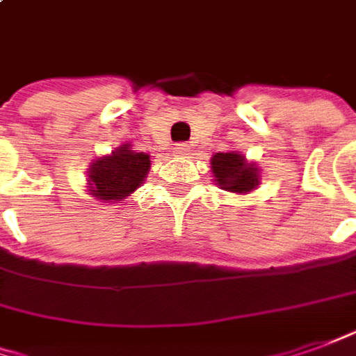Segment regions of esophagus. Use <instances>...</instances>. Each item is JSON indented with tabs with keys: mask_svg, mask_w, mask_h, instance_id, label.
<instances>
[{
	"mask_svg": "<svg viewBox=\"0 0 356 356\" xmlns=\"http://www.w3.org/2000/svg\"><path fill=\"white\" fill-rule=\"evenodd\" d=\"M173 149H175V154H179V156H188V152H191V146L181 142V144H175V147H173Z\"/></svg>",
	"mask_w": 356,
	"mask_h": 356,
	"instance_id": "34e87169",
	"label": "esophagus"
}]
</instances>
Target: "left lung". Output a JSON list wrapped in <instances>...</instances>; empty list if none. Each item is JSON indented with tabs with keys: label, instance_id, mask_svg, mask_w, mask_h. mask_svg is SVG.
<instances>
[{
	"label": "left lung",
	"instance_id": "8db88e82",
	"mask_svg": "<svg viewBox=\"0 0 356 356\" xmlns=\"http://www.w3.org/2000/svg\"><path fill=\"white\" fill-rule=\"evenodd\" d=\"M212 173L218 185L232 193H249L259 185L257 168L248 163L238 152L216 154L212 158Z\"/></svg>",
	"mask_w": 356,
	"mask_h": 356
}]
</instances>
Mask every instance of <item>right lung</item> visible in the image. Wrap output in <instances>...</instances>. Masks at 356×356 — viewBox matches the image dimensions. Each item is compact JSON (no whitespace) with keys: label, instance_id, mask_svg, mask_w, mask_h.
Listing matches in <instances>:
<instances>
[{"label":"right lung","instance_id":"right-lung-1","mask_svg":"<svg viewBox=\"0 0 356 356\" xmlns=\"http://www.w3.org/2000/svg\"><path fill=\"white\" fill-rule=\"evenodd\" d=\"M149 169V156L128 146L118 147L113 156L97 159L89 171L91 191L101 200H120L140 187Z\"/></svg>","mask_w":356,"mask_h":356}]
</instances>
